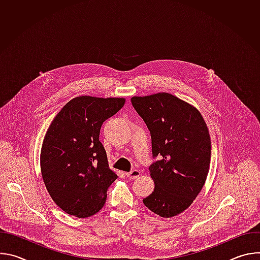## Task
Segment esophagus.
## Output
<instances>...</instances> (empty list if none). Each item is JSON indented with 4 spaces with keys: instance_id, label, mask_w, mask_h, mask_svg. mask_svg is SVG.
Returning <instances> with one entry per match:
<instances>
[{
    "instance_id": "34e87169",
    "label": "esophagus",
    "mask_w": 260,
    "mask_h": 260,
    "mask_svg": "<svg viewBox=\"0 0 260 260\" xmlns=\"http://www.w3.org/2000/svg\"><path fill=\"white\" fill-rule=\"evenodd\" d=\"M125 175H126V177H128L131 180H134V179H137V178L141 175V173H140V171H138V170H133V171L126 173Z\"/></svg>"
}]
</instances>
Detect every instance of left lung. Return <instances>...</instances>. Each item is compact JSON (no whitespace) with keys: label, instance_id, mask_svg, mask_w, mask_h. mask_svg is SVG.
I'll use <instances>...</instances> for the list:
<instances>
[{"label":"left lung","instance_id":"1","mask_svg":"<svg viewBox=\"0 0 260 260\" xmlns=\"http://www.w3.org/2000/svg\"><path fill=\"white\" fill-rule=\"evenodd\" d=\"M131 101L150 131L157 158L149 167L154 191L143 203L161 217L176 216L192 204L206 182L211 161L207 124L199 110L171 93Z\"/></svg>","mask_w":260,"mask_h":260}]
</instances>
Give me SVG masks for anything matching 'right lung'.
<instances>
[{
	"mask_svg": "<svg viewBox=\"0 0 260 260\" xmlns=\"http://www.w3.org/2000/svg\"><path fill=\"white\" fill-rule=\"evenodd\" d=\"M124 103L122 98L77 96L47 129L40 156L42 177L51 199L66 213L86 218L104 207L117 175L109 169L100 131Z\"/></svg>",
	"mask_w": 260,
	"mask_h": 260,
	"instance_id": "obj_1",
	"label": "right lung"
}]
</instances>
